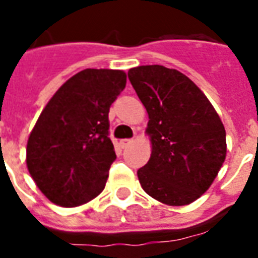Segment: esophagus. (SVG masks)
<instances>
[{
  "mask_svg": "<svg viewBox=\"0 0 258 258\" xmlns=\"http://www.w3.org/2000/svg\"><path fill=\"white\" fill-rule=\"evenodd\" d=\"M131 143H133L131 139H123V141H120V147L121 149H125V147L128 145H131Z\"/></svg>",
  "mask_w": 258,
  "mask_h": 258,
  "instance_id": "obj_1",
  "label": "esophagus"
}]
</instances>
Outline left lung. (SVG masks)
<instances>
[{"label": "left lung", "instance_id": "left-lung-1", "mask_svg": "<svg viewBox=\"0 0 258 258\" xmlns=\"http://www.w3.org/2000/svg\"><path fill=\"white\" fill-rule=\"evenodd\" d=\"M128 79L149 113L151 143L138 178L150 197L169 206L198 200L226 158V133L218 113L186 75L162 66H141Z\"/></svg>", "mask_w": 258, "mask_h": 258}]
</instances>
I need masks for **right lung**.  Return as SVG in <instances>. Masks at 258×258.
<instances>
[{
	"label": "right lung",
	"mask_w": 258,
	"mask_h": 258,
	"mask_svg": "<svg viewBox=\"0 0 258 258\" xmlns=\"http://www.w3.org/2000/svg\"><path fill=\"white\" fill-rule=\"evenodd\" d=\"M120 70H84L68 79L40 113L26 143V167L54 205L76 208L104 190L116 159L108 112L124 89Z\"/></svg>",
	"instance_id": "right-lung-1"
}]
</instances>
